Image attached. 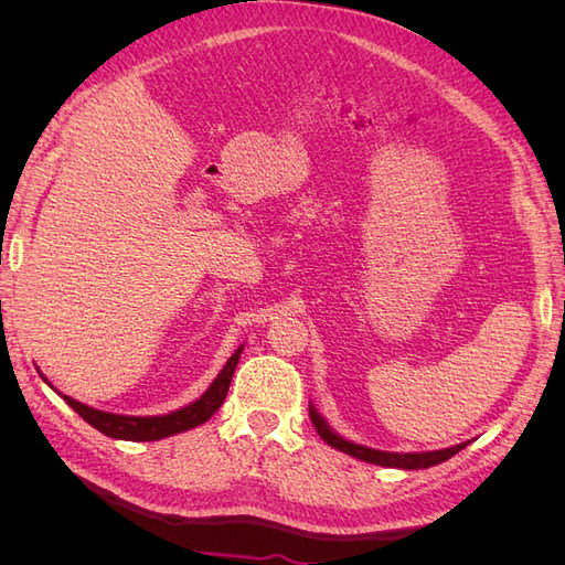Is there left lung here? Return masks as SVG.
<instances>
[{
  "mask_svg": "<svg viewBox=\"0 0 565 565\" xmlns=\"http://www.w3.org/2000/svg\"><path fill=\"white\" fill-rule=\"evenodd\" d=\"M309 415L311 422L316 426L318 436L328 443V446L347 452L351 457H358L363 461H370V465H380V467H396V469H426V467H434L440 465V461L450 459L452 455H457L459 450H465L469 443H459V446L446 448V450H434V452H384V450H372L365 446H355L351 440H344L341 436H337L328 424L320 419V415L316 413L313 407H309Z\"/></svg>",
  "mask_w": 565,
  "mask_h": 565,
  "instance_id": "1",
  "label": "left lung"
}]
</instances>
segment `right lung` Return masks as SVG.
Listing matches in <instances>:
<instances>
[{
  "instance_id": "right-lung-1",
  "label": "right lung",
  "mask_w": 565,
  "mask_h": 565,
  "mask_svg": "<svg viewBox=\"0 0 565 565\" xmlns=\"http://www.w3.org/2000/svg\"><path fill=\"white\" fill-rule=\"evenodd\" d=\"M241 351H243V347L228 358V363L224 365V370L218 372V377L212 382V386L207 388V393H204L202 398H198L188 407L177 409V413H172V415H162V417L110 415V413H100V409H94L89 405H82L79 401H75L71 396H63V393L61 396L84 422H89L100 434H106L110 438H125V440H160V438L193 429V426L204 424L216 413L221 403L226 401V393H228V386L233 380L237 358H241Z\"/></svg>"
}]
</instances>
